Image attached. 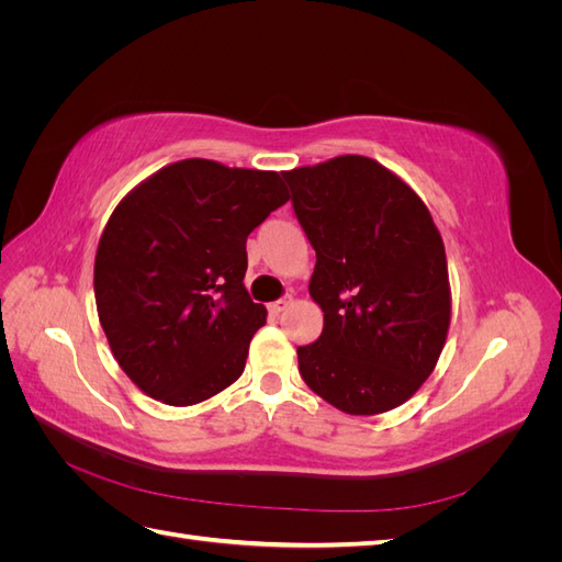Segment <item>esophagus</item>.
Listing matches in <instances>:
<instances>
[{"mask_svg":"<svg viewBox=\"0 0 562 562\" xmlns=\"http://www.w3.org/2000/svg\"><path fill=\"white\" fill-rule=\"evenodd\" d=\"M291 304H293L291 297H281V300H277V302H271V304H269V314L279 316L281 312H285L288 307H291Z\"/></svg>","mask_w":562,"mask_h":562,"instance_id":"34e87169","label":"esophagus"}]
</instances>
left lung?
<instances>
[{
	"label": "left lung",
	"mask_w": 562,
	"mask_h": 562,
	"mask_svg": "<svg viewBox=\"0 0 562 562\" xmlns=\"http://www.w3.org/2000/svg\"><path fill=\"white\" fill-rule=\"evenodd\" d=\"M316 250L310 295L323 333L300 375L347 415L413 398L446 347L452 293L440 232L419 194L380 161L345 155L281 173Z\"/></svg>",
	"instance_id": "1"
}]
</instances>
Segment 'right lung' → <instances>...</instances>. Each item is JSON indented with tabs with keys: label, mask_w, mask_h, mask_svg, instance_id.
<instances>
[{
	"label": "right lung",
	"mask_w": 562,
	"mask_h": 562,
	"mask_svg": "<svg viewBox=\"0 0 562 562\" xmlns=\"http://www.w3.org/2000/svg\"><path fill=\"white\" fill-rule=\"evenodd\" d=\"M288 199L277 171L182 159L116 203L95 250V307L143 394L196 405L241 378L267 323L244 285L246 239Z\"/></svg>",
	"instance_id": "add662e5"
}]
</instances>
